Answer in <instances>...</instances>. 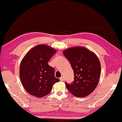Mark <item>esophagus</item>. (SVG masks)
<instances>
[{
    "label": "esophagus",
    "instance_id": "1",
    "mask_svg": "<svg viewBox=\"0 0 122 122\" xmlns=\"http://www.w3.org/2000/svg\"><path fill=\"white\" fill-rule=\"evenodd\" d=\"M59 79H60V81H64V78H63V76H61V77Z\"/></svg>",
    "mask_w": 122,
    "mask_h": 122
}]
</instances>
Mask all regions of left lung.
Segmentation results:
<instances>
[{
	"mask_svg": "<svg viewBox=\"0 0 122 122\" xmlns=\"http://www.w3.org/2000/svg\"><path fill=\"white\" fill-rule=\"evenodd\" d=\"M63 54L74 71V81L65 82L68 91L74 96L84 97L92 93L97 86L101 74V64L94 53L84 47L69 48Z\"/></svg>",
	"mask_w": 122,
	"mask_h": 122,
	"instance_id": "8db88e82",
	"label": "left lung"
}]
</instances>
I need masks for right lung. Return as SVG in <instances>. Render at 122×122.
<instances>
[{
  "instance_id": "add662e5",
  "label": "right lung",
  "mask_w": 122,
  "mask_h": 122,
  "mask_svg": "<svg viewBox=\"0 0 122 122\" xmlns=\"http://www.w3.org/2000/svg\"><path fill=\"white\" fill-rule=\"evenodd\" d=\"M56 51L46 45H38L26 54L20 66V78L29 94L41 98L49 94L54 83L59 81L54 69L48 64Z\"/></svg>"
}]
</instances>
